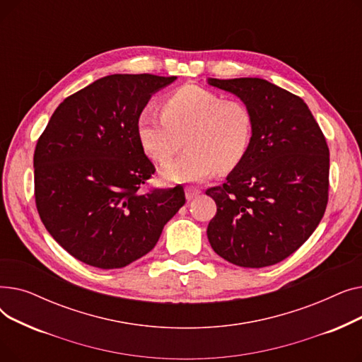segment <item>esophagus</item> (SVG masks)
<instances>
[{
    "label": "esophagus",
    "mask_w": 362,
    "mask_h": 362,
    "mask_svg": "<svg viewBox=\"0 0 362 362\" xmlns=\"http://www.w3.org/2000/svg\"><path fill=\"white\" fill-rule=\"evenodd\" d=\"M199 194H201V189H198V187L187 186V187L185 189V195H186V199H187V201L194 199V198H195V197H198Z\"/></svg>",
    "instance_id": "esophagus-1"
}]
</instances>
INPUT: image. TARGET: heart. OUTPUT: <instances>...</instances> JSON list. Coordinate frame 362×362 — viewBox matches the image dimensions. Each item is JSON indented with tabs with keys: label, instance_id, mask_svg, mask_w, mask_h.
Segmentation results:
<instances>
[{
	"label": "heart",
	"instance_id": "1",
	"mask_svg": "<svg viewBox=\"0 0 362 362\" xmlns=\"http://www.w3.org/2000/svg\"><path fill=\"white\" fill-rule=\"evenodd\" d=\"M136 136L145 154L167 164L186 136L185 154L163 168L167 182H199L214 171L235 168L248 154L254 138V116L240 100L197 85L170 92L163 111L141 110Z\"/></svg>",
	"mask_w": 362,
	"mask_h": 362
}]
</instances>
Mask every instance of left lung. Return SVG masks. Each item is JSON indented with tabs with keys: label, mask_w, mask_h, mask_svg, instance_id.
<instances>
[{
	"label": "left lung",
	"mask_w": 362,
	"mask_h": 362,
	"mask_svg": "<svg viewBox=\"0 0 362 362\" xmlns=\"http://www.w3.org/2000/svg\"><path fill=\"white\" fill-rule=\"evenodd\" d=\"M252 111L248 154L221 186L208 223L211 248L239 267L277 264L305 242L329 201V146L302 98L258 78L208 79Z\"/></svg>",
	"instance_id": "8db88e82"
}]
</instances>
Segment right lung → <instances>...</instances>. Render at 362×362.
<instances>
[{"instance_id":"right-lung-1","label":"right lung","mask_w":362,"mask_h":362,"mask_svg":"<svg viewBox=\"0 0 362 362\" xmlns=\"http://www.w3.org/2000/svg\"><path fill=\"white\" fill-rule=\"evenodd\" d=\"M176 76L110 74L67 97L37 139L35 202L49 235L92 267L148 254L185 204L180 185L139 192L156 173L136 136L151 95Z\"/></svg>"}]
</instances>
